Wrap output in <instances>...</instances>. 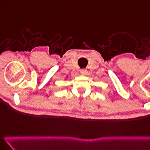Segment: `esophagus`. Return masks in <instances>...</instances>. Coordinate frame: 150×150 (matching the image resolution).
<instances>
[{
	"label": "esophagus",
	"instance_id": "esophagus-1",
	"mask_svg": "<svg viewBox=\"0 0 150 150\" xmlns=\"http://www.w3.org/2000/svg\"><path fill=\"white\" fill-rule=\"evenodd\" d=\"M80 73H81V74L83 75H86L87 73H88V71L86 70V69H81V71H80Z\"/></svg>",
	"mask_w": 150,
	"mask_h": 150
}]
</instances>
